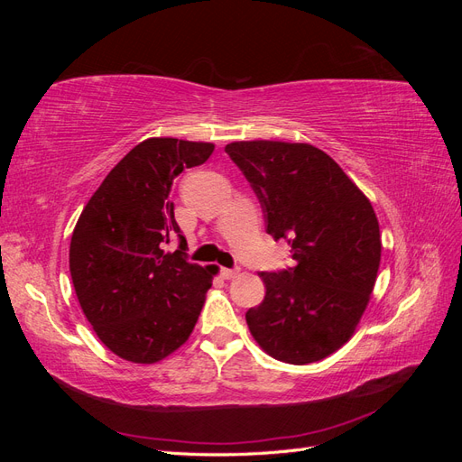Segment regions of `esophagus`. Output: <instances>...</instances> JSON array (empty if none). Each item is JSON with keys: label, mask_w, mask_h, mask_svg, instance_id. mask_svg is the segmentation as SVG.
I'll list each match as a JSON object with an SVG mask.
<instances>
[{"label": "esophagus", "mask_w": 462, "mask_h": 462, "mask_svg": "<svg viewBox=\"0 0 462 462\" xmlns=\"http://www.w3.org/2000/svg\"><path fill=\"white\" fill-rule=\"evenodd\" d=\"M239 273H241V268H223L221 270L223 279H235Z\"/></svg>", "instance_id": "obj_1"}]
</instances>
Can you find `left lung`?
<instances>
[{"label": "left lung", "instance_id": "left-lung-1", "mask_svg": "<svg viewBox=\"0 0 462 462\" xmlns=\"http://www.w3.org/2000/svg\"><path fill=\"white\" fill-rule=\"evenodd\" d=\"M262 204L268 231L295 268L262 272L265 297L246 312L275 360L310 365L341 348L365 314L382 258L370 200L312 144L241 141L226 146Z\"/></svg>", "mask_w": 462, "mask_h": 462}]
</instances>
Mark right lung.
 <instances>
[{
  "label": "right lung",
  "instance_id": "1",
  "mask_svg": "<svg viewBox=\"0 0 462 462\" xmlns=\"http://www.w3.org/2000/svg\"><path fill=\"white\" fill-rule=\"evenodd\" d=\"M212 143L148 138L97 187L77 221L69 270L80 309L100 341L134 365L175 353L197 326L217 265L190 263L170 190ZM180 250L165 254L171 236Z\"/></svg>",
  "mask_w": 462,
  "mask_h": 462
}]
</instances>
